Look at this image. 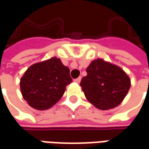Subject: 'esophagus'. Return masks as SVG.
I'll return each instance as SVG.
<instances>
[{
	"label": "esophagus",
	"instance_id": "esophagus-1",
	"mask_svg": "<svg viewBox=\"0 0 149 149\" xmlns=\"http://www.w3.org/2000/svg\"><path fill=\"white\" fill-rule=\"evenodd\" d=\"M81 81V77H78L77 78V79H75L74 81L76 82V83H80Z\"/></svg>",
	"mask_w": 149,
	"mask_h": 149
}]
</instances>
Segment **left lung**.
<instances>
[{
	"instance_id": "8db88e82",
	"label": "left lung",
	"mask_w": 149,
	"mask_h": 149,
	"mask_svg": "<svg viewBox=\"0 0 149 149\" xmlns=\"http://www.w3.org/2000/svg\"><path fill=\"white\" fill-rule=\"evenodd\" d=\"M81 86L84 96L97 109L109 110L118 106L131 87L130 78L121 68L103 59L91 62Z\"/></svg>"
}]
</instances>
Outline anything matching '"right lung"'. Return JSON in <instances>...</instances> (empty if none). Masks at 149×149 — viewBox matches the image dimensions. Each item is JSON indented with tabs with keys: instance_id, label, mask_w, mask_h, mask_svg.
Wrapping results in <instances>:
<instances>
[{
	"instance_id": "right-lung-1",
	"label": "right lung",
	"mask_w": 149,
	"mask_h": 149,
	"mask_svg": "<svg viewBox=\"0 0 149 149\" xmlns=\"http://www.w3.org/2000/svg\"><path fill=\"white\" fill-rule=\"evenodd\" d=\"M72 80L61 59L52 57L32 65L21 78L22 97L37 110H46L58 102Z\"/></svg>"
}]
</instances>
